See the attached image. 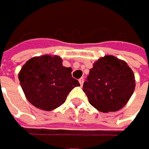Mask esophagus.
<instances>
[{"mask_svg": "<svg viewBox=\"0 0 149 149\" xmlns=\"http://www.w3.org/2000/svg\"><path fill=\"white\" fill-rule=\"evenodd\" d=\"M79 84L82 86V85H83V83H84V78H80V79H79Z\"/></svg>", "mask_w": 149, "mask_h": 149, "instance_id": "1", "label": "esophagus"}]
</instances>
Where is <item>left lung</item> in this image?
I'll use <instances>...</instances> for the list:
<instances>
[{
  "instance_id": "8db88e82",
  "label": "left lung",
  "mask_w": 149,
  "mask_h": 149,
  "mask_svg": "<svg viewBox=\"0 0 149 149\" xmlns=\"http://www.w3.org/2000/svg\"><path fill=\"white\" fill-rule=\"evenodd\" d=\"M135 76L127 62L105 55L94 62L83 91L89 104L102 113L121 110L135 89Z\"/></svg>"
}]
</instances>
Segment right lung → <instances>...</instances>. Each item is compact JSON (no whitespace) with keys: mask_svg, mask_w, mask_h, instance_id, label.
Returning <instances> with one entry per match:
<instances>
[{"mask_svg":"<svg viewBox=\"0 0 149 149\" xmlns=\"http://www.w3.org/2000/svg\"><path fill=\"white\" fill-rule=\"evenodd\" d=\"M71 71V68L62 66L60 56L45 54L28 60L19 73V79L28 102L41 110L52 111L79 86Z\"/></svg>","mask_w":149,"mask_h":149,"instance_id":"1","label":"right lung"}]
</instances>
